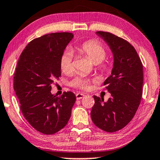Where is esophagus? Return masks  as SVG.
I'll return each instance as SVG.
<instances>
[{"label": "esophagus", "mask_w": 160, "mask_h": 160, "mask_svg": "<svg viewBox=\"0 0 160 160\" xmlns=\"http://www.w3.org/2000/svg\"><path fill=\"white\" fill-rule=\"evenodd\" d=\"M85 95L84 93H78L76 94V98H77V99H81L82 98H83L84 97H85Z\"/></svg>", "instance_id": "esophagus-1"}]
</instances>
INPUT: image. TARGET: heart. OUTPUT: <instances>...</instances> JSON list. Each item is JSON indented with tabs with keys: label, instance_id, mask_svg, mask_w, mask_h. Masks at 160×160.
<instances>
[{
	"label": "heart",
	"instance_id": "b5f03b06",
	"mask_svg": "<svg viewBox=\"0 0 160 160\" xmlns=\"http://www.w3.org/2000/svg\"><path fill=\"white\" fill-rule=\"evenodd\" d=\"M76 49L79 52L94 63L97 65V70L105 72L109 69V63L103 61L107 54V50L105 47L97 40H88L77 47ZM60 67L64 74H70L73 71V55L70 51H65L61 55ZM93 82H95L93 79L77 76L72 80L70 85L74 88L86 91L88 90L91 84Z\"/></svg>",
	"mask_w": 160,
	"mask_h": 160
}]
</instances>
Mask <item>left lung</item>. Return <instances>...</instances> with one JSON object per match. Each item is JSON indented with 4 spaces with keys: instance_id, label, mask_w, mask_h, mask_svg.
<instances>
[{
    "instance_id": "left-lung-1",
    "label": "left lung",
    "mask_w": 160,
    "mask_h": 160,
    "mask_svg": "<svg viewBox=\"0 0 160 160\" xmlns=\"http://www.w3.org/2000/svg\"><path fill=\"white\" fill-rule=\"evenodd\" d=\"M97 33L108 44L114 56L111 75L104 86L111 93L108 102L93 96L95 104L91 116L97 127L107 132H114L126 127L133 118L142 94V64L132 44L109 32Z\"/></svg>"
}]
</instances>
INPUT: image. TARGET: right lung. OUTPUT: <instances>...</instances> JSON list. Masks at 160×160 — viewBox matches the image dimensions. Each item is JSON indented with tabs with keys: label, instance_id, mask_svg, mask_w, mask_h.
<instances>
[{
	"label": "right lung",
	"instance_id": "obj_1",
	"mask_svg": "<svg viewBox=\"0 0 160 160\" xmlns=\"http://www.w3.org/2000/svg\"><path fill=\"white\" fill-rule=\"evenodd\" d=\"M73 34L52 33L34 39L21 53L14 77V88L25 119L36 130L52 135L71 116L76 97L71 91L52 95L51 85L61 75L60 59Z\"/></svg>",
	"mask_w": 160,
	"mask_h": 160
}]
</instances>
